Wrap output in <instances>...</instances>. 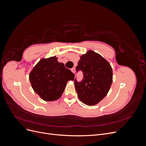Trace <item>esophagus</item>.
Listing matches in <instances>:
<instances>
[{
    "label": "esophagus",
    "mask_w": 146,
    "mask_h": 146,
    "mask_svg": "<svg viewBox=\"0 0 146 146\" xmlns=\"http://www.w3.org/2000/svg\"><path fill=\"white\" fill-rule=\"evenodd\" d=\"M71 71H72L74 74H75V72H76V69H75L74 68H72V69H71Z\"/></svg>",
    "instance_id": "1"
}]
</instances>
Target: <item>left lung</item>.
<instances>
[{"mask_svg":"<svg viewBox=\"0 0 146 146\" xmlns=\"http://www.w3.org/2000/svg\"><path fill=\"white\" fill-rule=\"evenodd\" d=\"M82 70L83 78L80 82L74 79L78 98L87 105L98 104L107 96L113 82L110 64L98 53L89 50L80 56L76 71Z\"/></svg>","mask_w":146,"mask_h":146,"instance_id":"left-lung-1","label":"left lung"}]
</instances>
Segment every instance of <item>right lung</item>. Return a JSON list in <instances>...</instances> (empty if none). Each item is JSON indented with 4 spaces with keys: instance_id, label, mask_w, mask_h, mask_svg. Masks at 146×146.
<instances>
[{
    "instance_id": "add662e5",
    "label": "right lung",
    "mask_w": 146,
    "mask_h": 146,
    "mask_svg": "<svg viewBox=\"0 0 146 146\" xmlns=\"http://www.w3.org/2000/svg\"><path fill=\"white\" fill-rule=\"evenodd\" d=\"M55 56L42 58L29 74L33 90L45 101H54L62 95L66 83L73 80L75 75Z\"/></svg>"
}]
</instances>
